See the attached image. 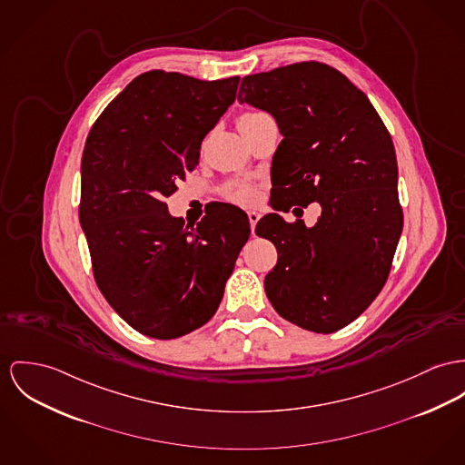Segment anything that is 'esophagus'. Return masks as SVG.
Segmentation results:
<instances>
[{
    "mask_svg": "<svg viewBox=\"0 0 465 465\" xmlns=\"http://www.w3.org/2000/svg\"><path fill=\"white\" fill-rule=\"evenodd\" d=\"M248 219H250L251 232L254 233V228H256V223H258V219H260V214L254 213V211H251V213H248Z\"/></svg>",
    "mask_w": 465,
    "mask_h": 465,
    "instance_id": "obj_1",
    "label": "esophagus"
}]
</instances>
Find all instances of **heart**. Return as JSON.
I'll use <instances>...</instances> for the list:
<instances>
[{"label":"heart","mask_w":465,"mask_h":465,"mask_svg":"<svg viewBox=\"0 0 465 465\" xmlns=\"http://www.w3.org/2000/svg\"><path fill=\"white\" fill-rule=\"evenodd\" d=\"M260 114L262 113H244V114L239 116L237 125L246 124V122H250V120L260 116ZM228 198L237 202V203H241V205H252L258 200V191L252 185H248V183H235V185H232L228 189Z\"/></svg>","instance_id":"b5f03b06"}]
</instances>
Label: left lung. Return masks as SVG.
Here are the masks:
<instances>
[{
  "label": "left lung",
  "mask_w": 465,
  "mask_h": 465,
  "mask_svg": "<svg viewBox=\"0 0 465 465\" xmlns=\"http://www.w3.org/2000/svg\"><path fill=\"white\" fill-rule=\"evenodd\" d=\"M239 103L271 113L283 134L274 155L280 200L322 205L313 228L280 215L256 224L278 250L265 293L285 321L336 332L371 304L393 265L403 213L391 134L358 86L321 62L246 75Z\"/></svg>",
  "instance_id": "8db88e82"
}]
</instances>
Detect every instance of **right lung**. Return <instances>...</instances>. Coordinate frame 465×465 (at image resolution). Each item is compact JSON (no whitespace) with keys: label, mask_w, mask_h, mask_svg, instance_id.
Returning a JSON list of instances; mask_svg holds the SVG:
<instances>
[{"label":"right lung","mask_w":465,"mask_h":465,"mask_svg":"<svg viewBox=\"0 0 465 465\" xmlns=\"http://www.w3.org/2000/svg\"><path fill=\"white\" fill-rule=\"evenodd\" d=\"M239 81L143 72L86 138L79 221L94 278L111 308L144 336L173 340L211 321L250 239L248 215L233 205L185 226L164 202L196 168Z\"/></svg>","instance_id":"1"}]
</instances>
